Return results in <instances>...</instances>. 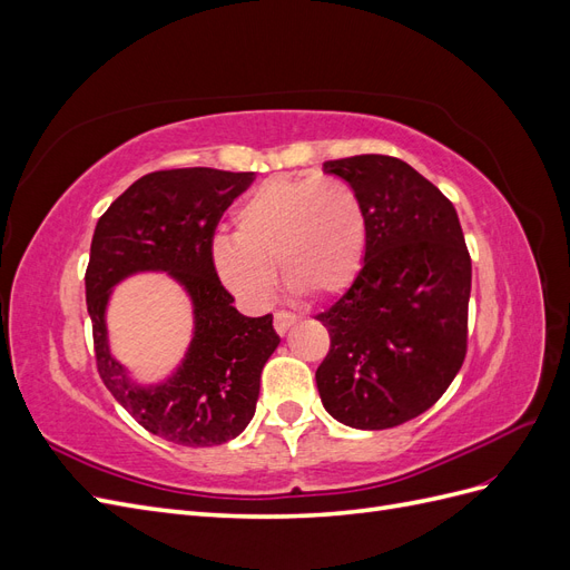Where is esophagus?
Returning <instances> with one entry per match:
<instances>
[{"instance_id":"obj_1","label":"esophagus","mask_w":570,"mask_h":570,"mask_svg":"<svg viewBox=\"0 0 570 570\" xmlns=\"http://www.w3.org/2000/svg\"><path fill=\"white\" fill-rule=\"evenodd\" d=\"M297 323V316L289 314V312H278L273 316V325H275V333L278 335H285L292 325Z\"/></svg>"}]
</instances>
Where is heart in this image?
<instances>
[{
    "label": "heart",
    "instance_id": "b5f03b06",
    "mask_svg": "<svg viewBox=\"0 0 570 570\" xmlns=\"http://www.w3.org/2000/svg\"><path fill=\"white\" fill-rule=\"evenodd\" d=\"M368 218L356 189L342 178L275 176L235 212V235H216L212 266L237 299L264 304L283 281L314 297L354 285L366 262Z\"/></svg>",
    "mask_w": 570,
    "mask_h": 570
}]
</instances>
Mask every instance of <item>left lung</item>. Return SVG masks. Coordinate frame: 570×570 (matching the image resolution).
I'll return each mask as SVG.
<instances>
[{
	"label": "left lung",
	"instance_id": "1",
	"mask_svg": "<svg viewBox=\"0 0 570 570\" xmlns=\"http://www.w3.org/2000/svg\"><path fill=\"white\" fill-rule=\"evenodd\" d=\"M323 170L364 202L368 249L354 285L316 316L331 333L316 385L335 421L387 430L433 406L463 364L471 256L454 204L406 161L361 154Z\"/></svg>",
	"mask_w": 570,
	"mask_h": 570
}]
</instances>
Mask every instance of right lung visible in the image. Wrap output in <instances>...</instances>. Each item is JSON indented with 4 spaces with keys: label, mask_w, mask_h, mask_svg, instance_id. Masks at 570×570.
Wrapping results in <instances>:
<instances>
[{
    "label": "right lung",
    "mask_w": 570,
    "mask_h": 570,
    "mask_svg": "<svg viewBox=\"0 0 570 570\" xmlns=\"http://www.w3.org/2000/svg\"><path fill=\"white\" fill-rule=\"evenodd\" d=\"M254 174L174 168L135 180L97 220L85 273L101 381L149 433L185 446L235 440L249 425L262 371L281 344L273 316H243L212 266L223 212ZM137 272H166L194 304V337L159 384H137L110 354L106 306L112 287Z\"/></svg>",
    "instance_id": "right-lung-1"
}]
</instances>
